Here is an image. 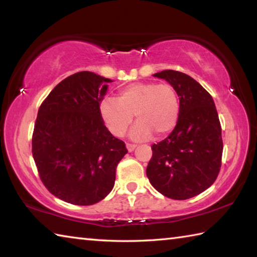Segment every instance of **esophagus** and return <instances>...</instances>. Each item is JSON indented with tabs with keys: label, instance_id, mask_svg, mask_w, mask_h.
<instances>
[{
	"label": "esophagus",
	"instance_id": "34e87169",
	"mask_svg": "<svg viewBox=\"0 0 257 257\" xmlns=\"http://www.w3.org/2000/svg\"><path fill=\"white\" fill-rule=\"evenodd\" d=\"M125 146H127V150H128L129 152H133L135 149H136V145H135V144H130V143H127V145H125Z\"/></svg>",
	"mask_w": 257,
	"mask_h": 257
}]
</instances>
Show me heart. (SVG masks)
<instances>
[{"label":"heart","mask_w":257,"mask_h":257,"mask_svg":"<svg viewBox=\"0 0 257 257\" xmlns=\"http://www.w3.org/2000/svg\"><path fill=\"white\" fill-rule=\"evenodd\" d=\"M101 115L110 132L122 137L134 120L130 136L135 141L162 137L172 132L180 114V98L169 82H134L119 89L118 97H105L99 105Z\"/></svg>","instance_id":"obj_1"}]
</instances>
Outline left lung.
I'll return each mask as SVG.
<instances>
[{
  "mask_svg": "<svg viewBox=\"0 0 257 257\" xmlns=\"http://www.w3.org/2000/svg\"><path fill=\"white\" fill-rule=\"evenodd\" d=\"M154 77L175 86L180 114L173 132L152 145L146 175L164 196L188 199L212 186L220 172L223 143L219 115L210 93L190 76L164 70Z\"/></svg>",
  "mask_w": 257,
  "mask_h": 257,
  "instance_id": "left-lung-1",
  "label": "left lung"
}]
</instances>
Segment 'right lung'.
Returning <instances> with one entry per match:
<instances>
[{"instance_id": "right-lung-1", "label": "right lung", "mask_w": 257, "mask_h": 257, "mask_svg": "<svg viewBox=\"0 0 257 257\" xmlns=\"http://www.w3.org/2000/svg\"><path fill=\"white\" fill-rule=\"evenodd\" d=\"M111 80L77 72L49 94L37 113L33 156L43 184L62 201L93 205L106 196L128 153L104 124L99 103Z\"/></svg>"}]
</instances>
